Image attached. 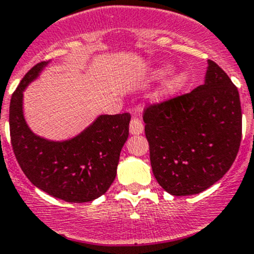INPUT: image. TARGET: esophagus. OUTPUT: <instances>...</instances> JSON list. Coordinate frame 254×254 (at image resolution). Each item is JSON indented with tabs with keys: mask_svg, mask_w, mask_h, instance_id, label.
Here are the masks:
<instances>
[{
	"mask_svg": "<svg viewBox=\"0 0 254 254\" xmlns=\"http://www.w3.org/2000/svg\"><path fill=\"white\" fill-rule=\"evenodd\" d=\"M130 132L132 135H140L143 131V124L139 118H132L130 122Z\"/></svg>",
	"mask_w": 254,
	"mask_h": 254,
	"instance_id": "34e87169",
	"label": "esophagus"
}]
</instances>
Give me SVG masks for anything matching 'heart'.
Returning <instances> with one entry per match:
<instances>
[{
    "instance_id": "b5f03b06",
    "label": "heart",
    "mask_w": 254,
    "mask_h": 254,
    "mask_svg": "<svg viewBox=\"0 0 254 254\" xmlns=\"http://www.w3.org/2000/svg\"><path fill=\"white\" fill-rule=\"evenodd\" d=\"M172 67L171 66H161L157 70L153 72L152 78L153 79H161L168 75L171 72ZM188 81V75L184 71H178V72L173 73L170 78L166 81V83L162 87V96H172V94L177 93L178 91H181L184 87V84Z\"/></svg>"
}]
</instances>
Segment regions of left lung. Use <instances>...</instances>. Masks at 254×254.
I'll use <instances>...</instances> for the list:
<instances>
[{"mask_svg": "<svg viewBox=\"0 0 254 254\" xmlns=\"http://www.w3.org/2000/svg\"><path fill=\"white\" fill-rule=\"evenodd\" d=\"M143 122L158 184L172 195L199 194L236 158L242 137L240 94L227 73L207 60L204 84L148 106Z\"/></svg>", "mask_w": 254, "mask_h": 254, "instance_id": "1", "label": "left lung"}]
</instances>
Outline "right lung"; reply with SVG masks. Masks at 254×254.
I'll use <instances>...</instances> for the list:
<instances>
[{
  "instance_id": "right-lung-1",
  "label": "right lung",
  "mask_w": 254,
  "mask_h": 254,
  "mask_svg": "<svg viewBox=\"0 0 254 254\" xmlns=\"http://www.w3.org/2000/svg\"><path fill=\"white\" fill-rule=\"evenodd\" d=\"M48 61L33 66L12 94L9 132L13 152L30 182L54 198L86 203L103 195L117 176L120 151L129 136L130 114L99 115L77 136L65 141L35 135L23 115V91Z\"/></svg>"
}]
</instances>
